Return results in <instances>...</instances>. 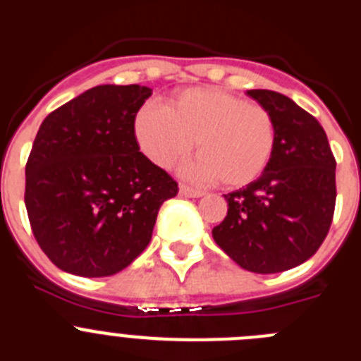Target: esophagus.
I'll list each match as a JSON object with an SVG mask.
<instances>
[{
    "label": "esophagus",
    "instance_id": "obj_1",
    "mask_svg": "<svg viewBox=\"0 0 361 361\" xmlns=\"http://www.w3.org/2000/svg\"><path fill=\"white\" fill-rule=\"evenodd\" d=\"M178 191H180V195L183 197H190V199H197V197H202L204 191L195 190V188L188 186V184H180L178 186Z\"/></svg>",
    "mask_w": 361,
    "mask_h": 361
}]
</instances>
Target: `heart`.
Segmentation results:
<instances>
[{
    "label": "heart",
    "instance_id": "b5f03b06",
    "mask_svg": "<svg viewBox=\"0 0 361 361\" xmlns=\"http://www.w3.org/2000/svg\"><path fill=\"white\" fill-rule=\"evenodd\" d=\"M135 137L146 157L171 168L191 153V178L242 188L257 180L275 155L279 128L267 108L219 88H186L168 106L148 103L137 111Z\"/></svg>",
    "mask_w": 361,
    "mask_h": 361
}]
</instances>
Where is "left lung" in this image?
Instances as JSON below:
<instances>
[{
    "instance_id": "obj_1",
    "label": "left lung",
    "mask_w": 361,
    "mask_h": 361,
    "mask_svg": "<svg viewBox=\"0 0 361 361\" xmlns=\"http://www.w3.org/2000/svg\"><path fill=\"white\" fill-rule=\"evenodd\" d=\"M247 95L275 117V155L257 180L224 195L228 215L212 233L238 266L269 275L304 264L327 237L336 161L322 124L293 99L271 90Z\"/></svg>"
}]
</instances>
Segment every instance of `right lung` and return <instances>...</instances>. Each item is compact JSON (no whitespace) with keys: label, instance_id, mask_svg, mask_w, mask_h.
<instances>
[{"label":"right lung","instance_id":"right-lung-1","mask_svg":"<svg viewBox=\"0 0 361 361\" xmlns=\"http://www.w3.org/2000/svg\"><path fill=\"white\" fill-rule=\"evenodd\" d=\"M152 88L101 85L41 123L28 155L25 206L43 253L59 269L116 275L152 240L178 186L139 152L135 116Z\"/></svg>","mask_w":361,"mask_h":361}]
</instances>
